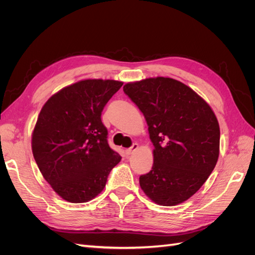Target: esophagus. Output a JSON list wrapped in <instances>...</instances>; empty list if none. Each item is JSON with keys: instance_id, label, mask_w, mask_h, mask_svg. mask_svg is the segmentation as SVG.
I'll list each match as a JSON object with an SVG mask.
<instances>
[{"instance_id": "1", "label": "esophagus", "mask_w": 255, "mask_h": 255, "mask_svg": "<svg viewBox=\"0 0 255 255\" xmlns=\"http://www.w3.org/2000/svg\"><path fill=\"white\" fill-rule=\"evenodd\" d=\"M137 149H138V144L134 143L132 146H130V148L126 150V154H127V155H130V154H133Z\"/></svg>"}]
</instances>
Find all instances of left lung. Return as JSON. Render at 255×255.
<instances>
[{
	"label": "left lung",
	"mask_w": 255,
	"mask_h": 255,
	"mask_svg": "<svg viewBox=\"0 0 255 255\" xmlns=\"http://www.w3.org/2000/svg\"><path fill=\"white\" fill-rule=\"evenodd\" d=\"M123 91L143 114L154 145L152 170L139 177L145 196L173 206L201 188L219 157L220 128L211 106L170 78L130 82Z\"/></svg>",
	"instance_id": "1"
}]
</instances>
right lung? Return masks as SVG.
Wrapping results in <instances>:
<instances>
[{"instance_id":"right-lung-1","label":"right lung","mask_w":255,"mask_h":255,"mask_svg":"<svg viewBox=\"0 0 255 255\" xmlns=\"http://www.w3.org/2000/svg\"><path fill=\"white\" fill-rule=\"evenodd\" d=\"M122 85L101 79L76 82L54 94L38 116L32 134L34 158L44 180L68 202L96 198L121 160L107 143L101 114Z\"/></svg>"}]
</instances>
